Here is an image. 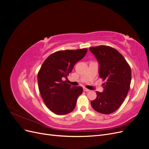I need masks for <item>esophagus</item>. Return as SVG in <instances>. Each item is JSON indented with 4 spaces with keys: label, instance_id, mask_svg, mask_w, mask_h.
Returning a JSON list of instances; mask_svg holds the SVG:
<instances>
[{
    "label": "esophagus",
    "instance_id": "1",
    "mask_svg": "<svg viewBox=\"0 0 149 149\" xmlns=\"http://www.w3.org/2000/svg\"><path fill=\"white\" fill-rule=\"evenodd\" d=\"M83 90H84V91L85 92H88V91H89V89H87V88H83Z\"/></svg>",
    "mask_w": 149,
    "mask_h": 149
}]
</instances>
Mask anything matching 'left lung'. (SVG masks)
<instances>
[{"mask_svg": "<svg viewBox=\"0 0 149 149\" xmlns=\"http://www.w3.org/2000/svg\"><path fill=\"white\" fill-rule=\"evenodd\" d=\"M98 61L99 74L104 83V91H96L91 102L93 109L104 114L118 110L127 95L131 82V70L124 56L114 48L101 45L89 48Z\"/></svg>", "mask_w": 149, "mask_h": 149, "instance_id": "8db88e82", "label": "left lung"}]
</instances>
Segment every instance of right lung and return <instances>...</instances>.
Instances as JSON below:
<instances>
[{
	"instance_id": "obj_1",
	"label": "right lung",
	"mask_w": 149,
	"mask_h": 149,
	"mask_svg": "<svg viewBox=\"0 0 149 149\" xmlns=\"http://www.w3.org/2000/svg\"><path fill=\"white\" fill-rule=\"evenodd\" d=\"M87 48L67 49L52 53L45 60L38 73L39 91L48 109L57 115H65L74 109L83 93L81 86L66 83L73 66L86 55Z\"/></svg>"
}]
</instances>
